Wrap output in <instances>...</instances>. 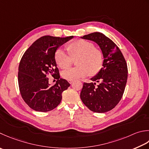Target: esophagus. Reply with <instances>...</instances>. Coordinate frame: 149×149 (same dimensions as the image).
Instances as JSON below:
<instances>
[{
  "mask_svg": "<svg viewBox=\"0 0 149 149\" xmlns=\"http://www.w3.org/2000/svg\"><path fill=\"white\" fill-rule=\"evenodd\" d=\"M68 82L70 83V84H72L73 83H74V81H73V80H70V81H68Z\"/></svg>",
  "mask_w": 149,
  "mask_h": 149,
  "instance_id": "1",
  "label": "esophagus"
}]
</instances>
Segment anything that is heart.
Masks as SVG:
<instances>
[{
  "label": "heart",
  "instance_id": "heart-1",
  "mask_svg": "<svg viewBox=\"0 0 149 149\" xmlns=\"http://www.w3.org/2000/svg\"><path fill=\"white\" fill-rule=\"evenodd\" d=\"M67 54L62 49H57L55 53V61L61 68L66 69L75 61L74 68L62 72V77L66 80H75L87 74L94 75L100 71L103 66V52L94 46L92 42L84 39H77L66 46Z\"/></svg>",
  "mask_w": 149,
  "mask_h": 149
}]
</instances>
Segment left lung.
I'll list each match as a JSON object with an SVG mask.
<instances>
[{
	"label": "left lung",
	"instance_id": "obj_1",
	"mask_svg": "<svg viewBox=\"0 0 149 149\" xmlns=\"http://www.w3.org/2000/svg\"><path fill=\"white\" fill-rule=\"evenodd\" d=\"M83 39L94 41L103 55V68L92 77V83H84L80 97L92 112L104 113L113 109L121 100L128 77L126 61L118 46L100 32L84 36ZM99 83L96 86L95 83Z\"/></svg>",
	"mask_w": 149,
	"mask_h": 149
}]
</instances>
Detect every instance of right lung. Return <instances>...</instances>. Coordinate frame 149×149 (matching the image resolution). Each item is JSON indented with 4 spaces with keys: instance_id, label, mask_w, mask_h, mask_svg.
Wrapping results in <instances>:
<instances>
[{
    "instance_id": "right-lung-1",
    "label": "right lung",
    "mask_w": 149,
    "mask_h": 149,
    "mask_svg": "<svg viewBox=\"0 0 149 149\" xmlns=\"http://www.w3.org/2000/svg\"><path fill=\"white\" fill-rule=\"evenodd\" d=\"M72 38L41 37L22 55L18 72L19 90L23 100L36 111L46 112L56 108L62 100L63 92L70 86L66 80L60 79L55 53ZM49 74L58 79L53 86L48 83Z\"/></svg>"
}]
</instances>
